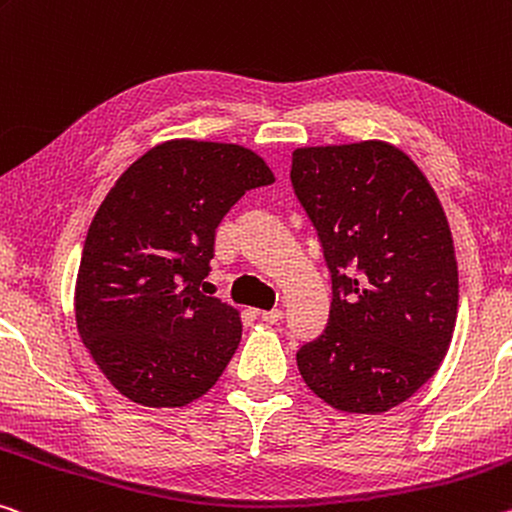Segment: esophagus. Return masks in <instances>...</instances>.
Returning a JSON list of instances; mask_svg holds the SVG:
<instances>
[{"label":"esophagus","mask_w":512,"mask_h":512,"mask_svg":"<svg viewBox=\"0 0 512 512\" xmlns=\"http://www.w3.org/2000/svg\"><path fill=\"white\" fill-rule=\"evenodd\" d=\"M262 316L264 323H278L282 319V310H266V312H259Z\"/></svg>","instance_id":"1"}]
</instances>
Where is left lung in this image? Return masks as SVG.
Listing matches in <instances>:
<instances>
[{"instance_id": "obj_1", "label": "left lung", "mask_w": 512, "mask_h": 512, "mask_svg": "<svg viewBox=\"0 0 512 512\" xmlns=\"http://www.w3.org/2000/svg\"><path fill=\"white\" fill-rule=\"evenodd\" d=\"M291 184L332 273L328 326L296 353L335 410L380 415L435 376L458 316V262L419 166L378 139L296 148Z\"/></svg>"}]
</instances>
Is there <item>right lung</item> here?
<instances>
[{"label": "right lung", "mask_w": 512, "mask_h": 512, "mask_svg": "<svg viewBox=\"0 0 512 512\" xmlns=\"http://www.w3.org/2000/svg\"><path fill=\"white\" fill-rule=\"evenodd\" d=\"M273 182L243 145L170 139L111 186L81 250L75 321L125 399L184 408L221 378L241 342V314L198 287L218 223L243 193Z\"/></svg>", "instance_id": "add662e5"}]
</instances>
